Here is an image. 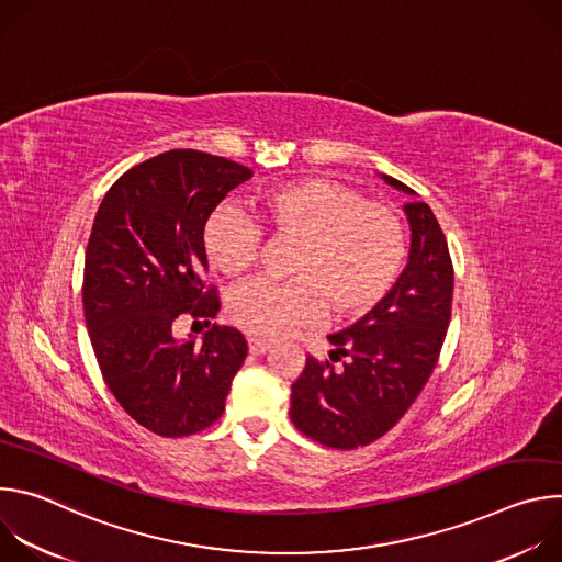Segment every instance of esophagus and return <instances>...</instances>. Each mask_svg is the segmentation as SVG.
<instances>
[{
	"mask_svg": "<svg viewBox=\"0 0 562 562\" xmlns=\"http://www.w3.org/2000/svg\"><path fill=\"white\" fill-rule=\"evenodd\" d=\"M269 349H271V342L258 340V338H249V351H251L254 356H265Z\"/></svg>",
	"mask_w": 562,
	"mask_h": 562,
	"instance_id": "1",
	"label": "esophagus"
}]
</instances>
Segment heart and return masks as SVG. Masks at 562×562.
<instances>
[{
    "mask_svg": "<svg viewBox=\"0 0 562 562\" xmlns=\"http://www.w3.org/2000/svg\"><path fill=\"white\" fill-rule=\"evenodd\" d=\"M260 224L300 239L291 282L254 280L231 293V323L258 338H278L311 325L325 304L338 317L371 311L403 271L405 226L384 204L353 189L304 178L280 184L254 202ZM262 231L249 213L220 206L204 222L202 245L213 269L235 280L258 260Z\"/></svg>",
    "mask_w": 562,
    "mask_h": 562,
    "instance_id": "heart-1",
    "label": "heart"
}]
</instances>
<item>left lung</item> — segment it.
I'll list each match as a JSON object with an SVG mask.
<instances>
[{
    "mask_svg": "<svg viewBox=\"0 0 562 562\" xmlns=\"http://www.w3.org/2000/svg\"><path fill=\"white\" fill-rule=\"evenodd\" d=\"M380 178L418 195L391 176ZM403 209L412 231L405 271L358 323L327 336L329 358H347L342 369L306 358L291 386L293 425L325 447L356 449L384 436L427 384L447 336L453 267L445 233L429 204L412 200Z\"/></svg>",
    "mask_w": 562,
    "mask_h": 562,
    "instance_id": "8db88e82",
    "label": "left lung"
}]
</instances>
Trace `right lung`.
Here are the masks:
<instances>
[{"label":"right lung","mask_w":562,"mask_h":562,"mask_svg":"<svg viewBox=\"0 0 562 562\" xmlns=\"http://www.w3.org/2000/svg\"><path fill=\"white\" fill-rule=\"evenodd\" d=\"M254 171L176 148L126 171L104 195L85 260V315L102 375L122 409L148 431L180 438L224 412L247 358L237 329L213 325L198 342L173 336L189 313L215 317L202 231L213 209Z\"/></svg>","instance_id":"obj_1"}]
</instances>
